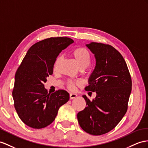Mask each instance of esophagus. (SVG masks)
<instances>
[{
    "label": "esophagus",
    "instance_id": "34e87169",
    "mask_svg": "<svg viewBox=\"0 0 148 148\" xmlns=\"http://www.w3.org/2000/svg\"><path fill=\"white\" fill-rule=\"evenodd\" d=\"M77 97V94H70V99H73L74 98Z\"/></svg>",
    "mask_w": 148,
    "mask_h": 148
}]
</instances>
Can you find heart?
<instances>
[{
	"instance_id": "heart-1",
	"label": "heart",
	"mask_w": 148,
	"mask_h": 148,
	"mask_svg": "<svg viewBox=\"0 0 148 148\" xmlns=\"http://www.w3.org/2000/svg\"><path fill=\"white\" fill-rule=\"evenodd\" d=\"M72 55L74 57V59L75 60L79 67L81 68V69H84V68L88 67L90 63V60H91L90 54L89 52L85 48L79 47L74 49L72 52ZM60 60H61V57L60 56L58 57L56 59L54 64L55 70L58 68ZM79 85H81V82L79 81H69L67 83V88L71 90H75L76 86Z\"/></svg>"
}]
</instances>
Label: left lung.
<instances>
[{"instance_id": "1", "label": "left lung", "mask_w": 148, "mask_h": 148, "mask_svg": "<svg viewBox=\"0 0 148 148\" xmlns=\"http://www.w3.org/2000/svg\"><path fill=\"white\" fill-rule=\"evenodd\" d=\"M86 47L94 54L96 66L88 80L87 91L96 92L90 101L79 112L78 123L92 135H102L114 128L126 114L132 81L127 64L120 53L110 45L90 42Z\"/></svg>"}]
</instances>
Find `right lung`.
Segmentation results:
<instances>
[{
    "instance_id": "obj_1",
    "label": "right lung",
    "mask_w": 148,
    "mask_h": 148,
    "mask_svg": "<svg viewBox=\"0 0 148 148\" xmlns=\"http://www.w3.org/2000/svg\"><path fill=\"white\" fill-rule=\"evenodd\" d=\"M68 37H51L30 47L15 75L14 107L27 126L41 129L54 121L59 108L69 99L65 90L48 93L44 83L53 73L57 57L73 44Z\"/></svg>"
}]
</instances>
